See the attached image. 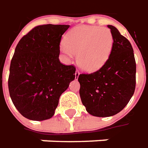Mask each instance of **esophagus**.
Masks as SVG:
<instances>
[{"instance_id": "34e87169", "label": "esophagus", "mask_w": 148, "mask_h": 148, "mask_svg": "<svg viewBox=\"0 0 148 148\" xmlns=\"http://www.w3.org/2000/svg\"><path fill=\"white\" fill-rule=\"evenodd\" d=\"M79 70H76L75 71V79H78V78H79Z\"/></svg>"}]
</instances>
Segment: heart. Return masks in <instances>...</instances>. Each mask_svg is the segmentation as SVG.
I'll list each match as a JSON object with an SVG mask.
<instances>
[{
  "label": "heart",
  "instance_id": "heart-1",
  "mask_svg": "<svg viewBox=\"0 0 148 148\" xmlns=\"http://www.w3.org/2000/svg\"><path fill=\"white\" fill-rule=\"evenodd\" d=\"M114 43L109 28L81 26L70 31L60 51L68 59L78 54L77 61L84 70L92 72L100 69L108 60Z\"/></svg>",
  "mask_w": 148,
  "mask_h": 148
}]
</instances>
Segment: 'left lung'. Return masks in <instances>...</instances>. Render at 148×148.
Masks as SVG:
<instances>
[{
    "label": "left lung",
    "instance_id": "8db88e82",
    "mask_svg": "<svg viewBox=\"0 0 148 148\" xmlns=\"http://www.w3.org/2000/svg\"><path fill=\"white\" fill-rule=\"evenodd\" d=\"M114 43L108 60L92 74H79V95L90 115L108 117L126 106L134 93L136 62L132 45L117 28L108 25Z\"/></svg>",
    "mask_w": 148,
    "mask_h": 148
}]
</instances>
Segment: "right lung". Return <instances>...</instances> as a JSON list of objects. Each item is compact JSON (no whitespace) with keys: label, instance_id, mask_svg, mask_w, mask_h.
I'll return each instance as SVG.
<instances>
[{"label":"right lung","instance_id":"obj_1","mask_svg":"<svg viewBox=\"0 0 148 148\" xmlns=\"http://www.w3.org/2000/svg\"><path fill=\"white\" fill-rule=\"evenodd\" d=\"M69 25H38L19 40L10 62L8 87L13 104L28 120H48L60 95L75 78L74 65L59 60L62 35Z\"/></svg>","mask_w":148,"mask_h":148}]
</instances>
